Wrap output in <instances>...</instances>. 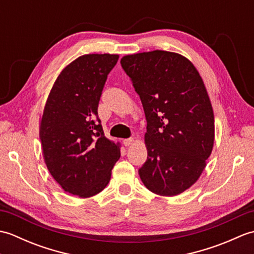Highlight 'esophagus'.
Instances as JSON below:
<instances>
[{
  "label": "esophagus",
  "mask_w": 254,
  "mask_h": 254,
  "mask_svg": "<svg viewBox=\"0 0 254 254\" xmlns=\"http://www.w3.org/2000/svg\"><path fill=\"white\" fill-rule=\"evenodd\" d=\"M133 142H134L133 138H126V139H123L124 146H130V145H132Z\"/></svg>",
  "instance_id": "esophagus-1"
}]
</instances>
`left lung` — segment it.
Instances as JSON below:
<instances>
[{
	"instance_id": "1",
	"label": "left lung",
	"mask_w": 254,
	"mask_h": 254,
	"mask_svg": "<svg viewBox=\"0 0 254 254\" xmlns=\"http://www.w3.org/2000/svg\"><path fill=\"white\" fill-rule=\"evenodd\" d=\"M121 65L147 120V160L139 178L157 195H178L198 180L213 150L214 112L206 87L193 63L176 52L127 55Z\"/></svg>"
}]
</instances>
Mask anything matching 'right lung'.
<instances>
[{"label": "right lung", "instance_id": "right-lung-1", "mask_svg": "<svg viewBox=\"0 0 254 254\" xmlns=\"http://www.w3.org/2000/svg\"><path fill=\"white\" fill-rule=\"evenodd\" d=\"M118 59L110 53L75 59L59 74L42 113L39 136L47 168L64 191L82 198L104 190L121 155L120 143L105 136L97 111Z\"/></svg>", "mask_w": 254, "mask_h": 254}]
</instances>
